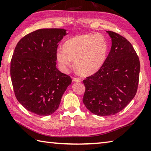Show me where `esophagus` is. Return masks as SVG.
Returning a JSON list of instances; mask_svg holds the SVG:
<instances>
[{"label": "esophagus", "mask_w": 151, "mask_h": 151, "mask_svg": "<svg viewBox=\"0 0 151 151\" xmlns=\"http://www.w3.org/2000/svg\"><path fill=\"white\" fill-rule=\"evenodd\" d=\"M73 81L75 82V83H79V82L81 81V79L80 78H73Z\"/></svg>", "instance_id": "obj_1"}]
</instances>
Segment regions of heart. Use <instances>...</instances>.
Segmentation results:
<instances>
[{
	"mask_svg": "<svg viewBox=\"0 0 151 151\" xmlns=\"http://www.w3.org/2000/svg\"><path fill=\"white\" fill-rule=\"evenodd\" d=\"M107 52V43L101 34L78 35L64 43L63 49L58 48L56 58L63 68L70 66L75 61L76 70L82 75L96 73L103 66Z\"/></svg>",
	"mask_w": 151,
	"mask_h": 151,
	"instance_id": "obj_1",
	"label": "heart"
}]
</instances>
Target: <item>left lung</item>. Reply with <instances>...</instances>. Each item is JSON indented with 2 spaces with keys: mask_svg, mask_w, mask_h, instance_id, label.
<instances>
[{
  "mask_svg": "<svg viewBox=\"0 0 151 151\" xmlns=\"http://www.w3.org/2000/svg\"><path fill=\"white\" fill-rule=\"evenodd\" d=\"M112 46L103 66L83 81V103L98 116L114 115L121 111L137 93L140 61L131 42L117 33L106 31Z\"/></svg>",
  "mask_w": 151,
  "mask_h": 151,
  "instance_id": "obj_1",
  "label": "left lung"
}]
</instances>
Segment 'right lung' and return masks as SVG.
I'll return each instance as SVG.
<instances>
[{
	"label": "right lung",
	"mask_w": 151,
	"mask_h": 151,
	"mask_svg": "<svg viewBox=\"0 0 151 151\" xmlns=\"http://www.w3.org/2000/svg\"><path fill=\"white\" fill-rule=\"evenodd\" d=\"M63 29H42L24 36L15 47L11 76L18 101L40 116L54 113L72 79L57 68L58 43L66 35Z\"/></svg>",
	"instance_id": "1"
}]
</instances>
